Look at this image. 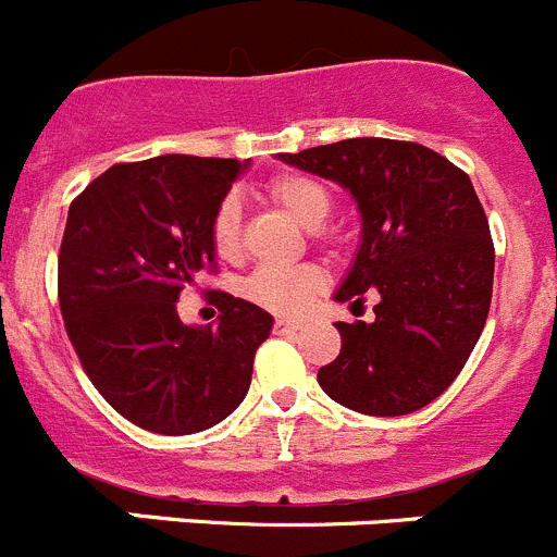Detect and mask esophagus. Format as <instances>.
<instances>
[{"mask_svg":"<svg viewBox=\"0 0 557 557\" xmlns=\"http://www.w3.org/2000/svg\"><path fill=\"white\" fill-rule=\"evenodd\" d=\"M298 322H293V320H282V317H278V320L273 322V331L278 333V336H284V333H295L298 331Z\"/></svg>","mask_w":557,"mask_h":557,"instance_id":"34e87169","label":"esophagus"}]
</instances>
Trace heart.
I'll use <instances>...</instances> for the list:
<instances>
[{
  "instance_id": "1",
  "label": "heart",
  "mask_w": 557,
  "mask_h": 557,
  "mask_svg": "<svg viewBox=\"0 0 557 557\" xmlns=\"http://www.w3.org/2000/svg\"><path fill=\"white\" fill-rule=\"evenodd\" d=\"M270 196L304 226H320L333 208L331 190L309 174L284 172L268 183ZM240 202L226 196L215 208L210 224V240L221 259L240 257ZM331 243V237H325ZM325 287V275L317 264H262L248 278L246 295L273 314H300Z\"/></svg>"
}]
</instances>
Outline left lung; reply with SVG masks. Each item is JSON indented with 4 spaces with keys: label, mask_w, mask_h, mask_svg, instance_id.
Wrapping results in <instances>:
<instances>
[{
    "label": "left lung",
    "mask_w": 557,
    "mask_h": 557,
    "mask_svg": "<svg viewBox=\"0 0 557 557\" xmlns=\"http://www.w3.org/2000/svg\"><path fill=\"white\" fill-rule=\"evenodd\" d=\"M282 161L344 185L363 240L336 300L377 293L374 322H336L342 352L317 372L322 391L363 416H407L468 363L492 304L495 246L473 183L416 141L344 139Z\"/></svg>",
    "instance_id": "left-lung-1"
}]
</instances>
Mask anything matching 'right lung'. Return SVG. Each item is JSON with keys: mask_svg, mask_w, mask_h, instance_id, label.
I'll use <instances>...</instances> for the list:
<instances>
[{"mask_svg": "<svg viewBox=\"0 0 557 557\" xmlns=\"http://www.w3.org/2000/svg\"><path fill=\"white\" fill-rule=\"evenodd\" d=\"M235 158L158 156L114 163L67 210L60 309L98 394L156 434L224 421L248 394L273 317L213 289L219 325L190 327L177 300L215 273L213 213L240 172Z\"/></svg>", "mask_w": 557, "mask_h": 557, "instance_id": "add662e5", "label": "right lung"}]
</instances>
